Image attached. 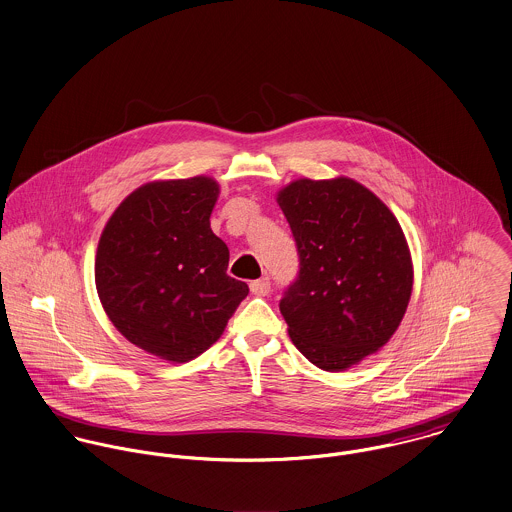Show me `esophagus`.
Wrapping results in <instances>:
<instances>
[{"label": "esophagus", "instance_id": "obj_1", "mask_svg": "<svg viewBox=\"0 0 512 512\" xmlns=\"http://www.w3.org/2000/svg\"><path fill=\"white\" fill-rule=\"evenodd\" d=\"M270 289H272V285H270V278L254 279V281L250 283V291H252L254 295H258V297L268 295V293H270Z\"/></svg>", "mask_w": 512, "mask_h": 512}]
</instances>
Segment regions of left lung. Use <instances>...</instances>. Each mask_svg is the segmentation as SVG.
Wrapping results in <instances>:
<instances>
[{"label": "left lung", "mask_w": 512, "mask_h": 512, "mask_svg": "<svg viewBox=\"0 0 512 512\" xmlns=\"http://www.w3.org/2000/svg\"><path fill=\"white\" fill-rule=\"evenodd\" d=\"M278 203L299 256L279 301L289 336L317 368L346 370L381 348L407 311L405 234L381 199L348 178L297 180Z\"/></svg>", "instance_id": "8db88e82"}]
</instances>
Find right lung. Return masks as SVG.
Listing matches in <instances>:
<instances>
[{
	"label": "right lung",
	"mask_w": 512,
	"mask_h": 512,
	"mask_svg": "<svg viewBox=\"0 0 512 512\" xmlns=\"http://www.w3.org/2000/svg\"><path fill=\"white\" fill-rule=\"evenodd\" d=\"M211 178L154 182L133 191L99 238L95 287L115 328L168 362H187L223 334L244 281L227 276L229 248L209 225Z\"/></svg>",
	"instance_id": "right-lung-1"
}]
</instances>
